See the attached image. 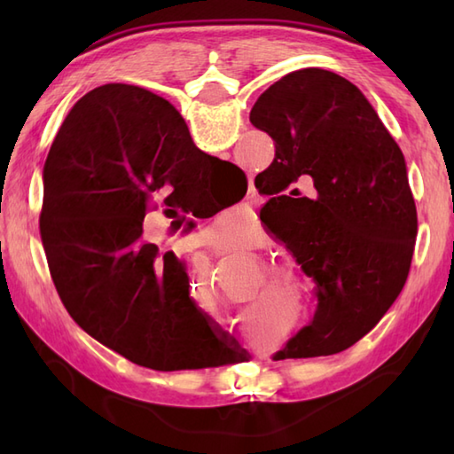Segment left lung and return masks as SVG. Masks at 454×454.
<instances>
[{"mask_svg": "<svg viewBox=\"0 0 454 454\" xmlns=\"http://www.w3.org/2000/svg\"><path fill=\"white\" fill-rule=\"evenodd\" d=\"M249 121L275 142L255 177L271 195L262 220L317 285L310 325L277 359H308L351 347L402 293L418 238L408 168L363 91L322 67L283 75ZM312 176L310 200L293 190Z\"/></svg>", "mask_w": 454, "mask_h": 454, "instance_id": "8db88e82", "label": "left lung"}]
</instances>
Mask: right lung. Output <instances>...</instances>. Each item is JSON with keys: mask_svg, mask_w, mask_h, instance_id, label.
Returning a JSON list of instances; mask_svg holds the SVG:
<instances>
[{"mask_svg": "<svg viewBox=\"0 0 454 454\" xmlns=\"http://www.w3.org/2000/svg\"><path fill=\"white\" fill-rule=\"evenodd\" d=\"M215 163L226 168L192 144L169 101L127 83L85 93L44 161L41 239L58 296L85 333L153 371L234 361L228 335L189 296L185 263L142 230L160 205L173 216L183 202L195 216L192 179Z\"/></svg>", "mask_w": 454, "mask_h": 454, "instance_id": "obj_1", "label": "right lung"}]
</instances>
